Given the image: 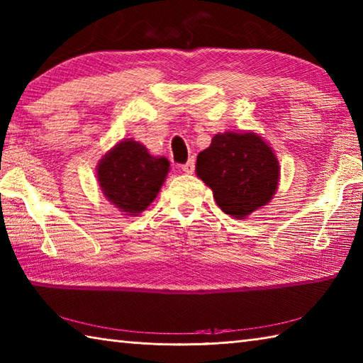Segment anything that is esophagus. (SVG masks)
Returning <instances> with one entry per match:
<instances>
[{
	"instance_id": "34e87169",
	"label": "esophagus",
	"mask_w": 363,
	"mask_h": 363,
	"mask_svg": "<svg viewBox=\"0 0 363 363\" xmlns=\"http://www.w3.org/2000/svg\"><path fill=\"white\" fill-rule=\"evenodd\" d=\"M182 170L184 174H193L194 172V158H191L186 164H183Z\"/></svg>"
}]
</instances>
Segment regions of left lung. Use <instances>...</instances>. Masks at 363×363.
Returning <instances> with one entry per match:
<instances>
[{"label": "left lung", "mask_w": 363, "mask_h": 363, "mask_svg": "<svg viewBox=\"0 0 363 363\" xmlns=\"http://www.w3.org/2000/svg\"><path fill=\"white\" fill-rule=\"evenodd\" d=\"M196 174L225 215L245 220L273 199L279 162L259 134L228 131L215 134L210 147L197 155Z\"/></svg>", "instance_id": "obj_1"}]
</instances>
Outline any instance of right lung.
<instances>
[{"label": "right lung", "instance_id": "add662e5", "mask_svg": "<svg viewBox=\"0 0 363 363\" xmlns=\"http://www.w3.org/2000/svg\"><path fill=\"white\" fill-rule=\"evenodd\" d=\"M169 169L167 158L150 155L138 140L123 139L102 156L96 177L108 202L123 215L138 216L158 196Z\"/></svg>", "mask_w": 363, "mask_h": 363}]
</instances>
